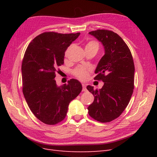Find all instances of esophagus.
Masks as SVG:
<instances>
[{
  "label": "esophagus",
  "mask_w": 157,
  "mask_h": 157,
  "mask_svg": "<svg viewBox=\"0 0 157 157\" xmlns=\"http://www.w3.org/2000/svg\"><path fill=\"white\" fill-rule=\"evenodd\" d=\"M82 88H83V90H82L84 92L87 91V89H86V85L85 84H82Z\"/></svg>",
  "instance_id": "1"
}]
</instances>
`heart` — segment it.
I'll list each match as a JSON object with an SVG mask.
<instances>
[{"label": "heart", "instance_id": "1", "mask_svg": "<svg viewBox=\"0 0 157 157\" xmlns=\"http://www.w3.org/2000/svg\"><path fill=\"white\" fill-rule=\"evenodd\" d=\"M96 48L98 49V43L95 40L89 41L86 46V48ZM69 49H70V47L68 48L67 50L66 51V52H65L66 55L68 53ZM90 71H91L90 69L85 67L80 66V67H77L74 69V71H73V74H74V75L77 78L80 79V80L84 81V80H86V79H88V76H89V73Z\"/></svg>", "mask_w": 157, "mask_h": 157}]
</instances>
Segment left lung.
<instances>
[{"label": "left lung", "instance_id": "1", "mask_svg": "<svg viewBox=\"0 0 157 157\" xmlns=\"http://www.w3.org/2000/svg\"><path fill=\"white\" fill-rule=\"evenodd\" d=\"M104 46L105 54L100 60L94 79L104 82L98 90L87 88L94 96L88 114L101 123L111 122L121 115L128 105L134 88V63L131 51L120 36L111 30L89 32Z\"/></svg>", "mask_w": 157, "mask_h": 157}]
</instances>
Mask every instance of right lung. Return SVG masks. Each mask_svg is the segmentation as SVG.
Masks as SVG:
<instances>
[{
	"mask_svg": "<svg viewBox=\"0 0 157 157\" xmlns=\"http://www.w3.org/2000/svg\"><path fill=\"white\" fill-rule=\"evenodd\" d=\"M80 33L61 34L48 32L36 36L23 56L22 91L36 117L47 125H55L65 118L68 106L82 90L81 83L71 79L56 86V73L64 64L65 52Z\"/></svg>",
	"mask_w": 157,
	"mask_h": 157,
	"instance_id": "obj_1",
	"label": "right lung"
}]
</instances>
